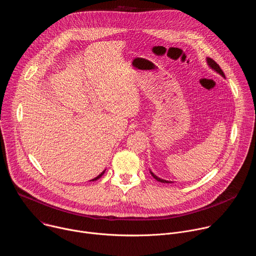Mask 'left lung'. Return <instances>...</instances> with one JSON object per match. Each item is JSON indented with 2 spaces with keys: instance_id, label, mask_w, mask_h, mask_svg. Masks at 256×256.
<instances>
[{
  "instance_id": "obj_1",
  "label": "left lung",
  "mask_w": 256,
  "mask_h": 256,
  "mask_svg": "<svg viewBox=\"0 0 256 256\" xmlns=\"http://www.w3.org/2000/svg\"><path fill=\"white\" fill-rule=\"evenodd\" d=\"M206 62H208V66H210L212 70H214V72H216L218 74L221 75L223 78H226V77H225V74H224V72L221 70V68L218 66V64L214 60H212V58H206ZM150 173H151V175H152L157 181L162 182V184H173L172 181H168V180H165V179H161L160 177H158L157 175H155L151 170H150Z\"/></svg>"
}]
</instances>
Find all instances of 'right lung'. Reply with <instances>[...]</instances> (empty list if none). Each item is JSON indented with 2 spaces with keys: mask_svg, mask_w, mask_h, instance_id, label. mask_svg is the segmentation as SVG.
Here are the masks:
<instances>
[{
  "mask_svg": "<svg viewBox=\"0 0 256 256\" xmlns=\"http://www.w3.org/2000/svg\"><path fill=\"white\" fill-rule=\"evenodd\" d=\"M105 170H106V169H105ZM105 170H103V171H102V172H101V173H100V174H99V175H98V176H97V177H95V178H93V179H91V180H90V181H95V180H97V179H99V178H100V177H101V176H102V175H103V174H104V172H105Z\"/></svg>",
  "mask_w": 256,
  "mask_h": 256,
  "instance_id": "add662e5",
  "label": "right lung"
}]
</instances>
